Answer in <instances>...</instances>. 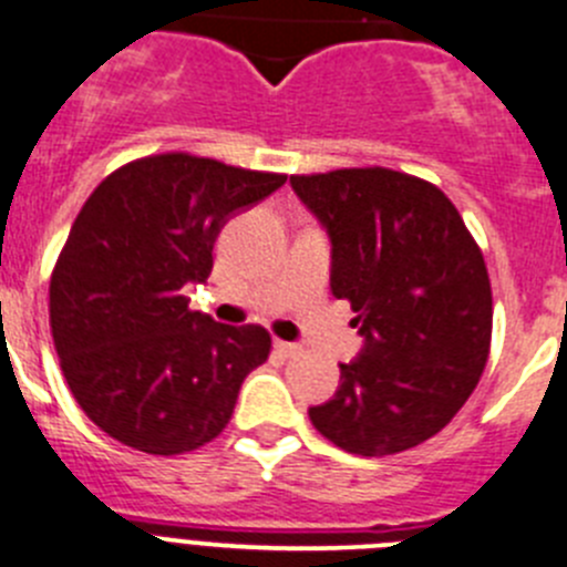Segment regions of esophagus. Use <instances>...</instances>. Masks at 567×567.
<instances>
[{"mask_svg": "<svg viewBox=\"0 0 567 567\" xmlns=\"http://www.w3.org/2000/svg\"><path fill=\"white\" fill-rule=\"evenodd\" d=\"M274 347H277V353H282L285 359H293V355L302 353V344H293V341H274Z\"/></svg>", "mask_w": 567, "mask_h": 567, "instance_id": "34e87169", "label": "esophagus"}]
</instances>
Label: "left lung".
<instances>
[{"label": "left lung", "instance_id": "1", "mask_svg": "<svg viewBox=\"0 0 567 567\" xmlns=\"http://www.w3.org/2000/svg\"><path fill=\"white\" fill-rule=\"evenodd\" d=\"M330 237V290L364 339L328 404L308 415L361 457L430 441L481 381L492 344V285L463 217L441 188L404 172L290 177Z\"/></svg>", "mask_w": 567, "mask_h": 567}]
</instances>
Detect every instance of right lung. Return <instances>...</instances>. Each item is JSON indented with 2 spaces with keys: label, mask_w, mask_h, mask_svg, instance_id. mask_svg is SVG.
<instances>
[{
  "label": "right lung",
  "mask_w": 567,
  "mask_h": 567,
  "mask_svg": "<svg viewBox=\"0 0 567 567\" xmlns=\"http://www.w3.org/2000/svg\"><path fill=\"white\" fill-rule=\"evenodd\" d=\"M285 175L186 152L112 172L75 217L50 277V330L86 417L146 455H183L231 421L239 386L271 353L259 324L188 310L220 228Z\"/></svg>",
  "instance_id": "obj_1"
}]
</instances>
